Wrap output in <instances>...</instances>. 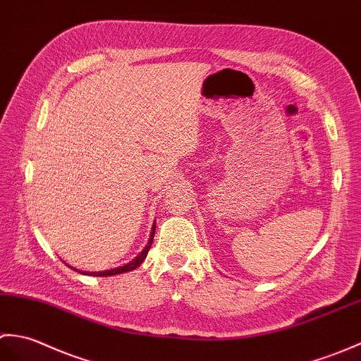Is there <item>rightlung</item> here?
<instances>
[{
    "label": "right lung",
    "instance_id": "right-lung-1",
    "mask_svg": "<svg viewBox=\"0 0 361 361\" xmlns=\"http://www.w3.org/2000/svg\"><path fill=\"white\" fill-rule=\"evenodd\" d=\"M154 231H156V226H153V228H151V236H149V241H148V244H147V247L143 248V250L139 253V256H135V258L131 261V262H128V264H125V266H120V267H116V269H111V270H103V271H82V270H77V269H74V267H71L72 270H77V271H80V274H83V275H91V276H113V275H120V274H125V271H131V270H134V269H137L140 264L143 262V259L147 258V255H148V250H149V247H151V244H153V239H154Z\"/></svg>",
    "mask_w": 361,
    "mask_h": 361
}]
</instances>
